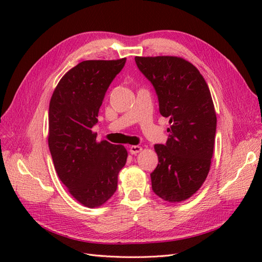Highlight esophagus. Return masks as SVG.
I'll use <instances>...</instances> for the list:
<instances>
[{"instance_id":"obj_1","label":"esophagus","mask_w":262,"mask_h":262,"mask_svg":"<svg viewBox=\"0 0 262 262\" xmlns=\"http://www.w3.org/2000/svg\"><path fill=\"white\" fill-rule=\"evenodd\" d=\"M142 146H138V145H133V146H130L129 147V152L132 153V154H134V155H136V154H138L140 153L141 151H142Z\"/></svg>"}]
</instances>
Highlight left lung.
<instances>
[{
	"label": "left lung",
	"instance_id": "left-lung-1",
	"mask_svg": "<svg viewBox=\"0 0 262 262\" xmlns=\"http://www.w3.org/2000/svg\"><path fill=\"white\" fill-rule=\"evenodd\" d=\"M137 68L151 81L160 114L169 118L168 141L154 145L159 164L151 173L152 189L169 203H180L198 191L207 178L214 153L216 113L203 75L177 56H136Z\"/></svg>",
	"mask_w": 262,
	"mask_h": 262
}]
</instances>
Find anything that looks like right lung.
<instances>
[{"mask_svg": "<svg viewBox=\"0 0 262 262\" xmlns=\"http://www.w3.org/2000/svg\"><path fill=\"white\" fill-rule=\"evenodd\" d=\"M125 63L126 58L83 60L60 79L49 102L48 146L55 170L72 196L89 208L111 198L127 161L124 146L97 142L91 129Z\"/></svg>", "mask_w": 262, "mask_h": 262, "instance_id": "right-lung-1", "label": "right lung"}]
</instances>
